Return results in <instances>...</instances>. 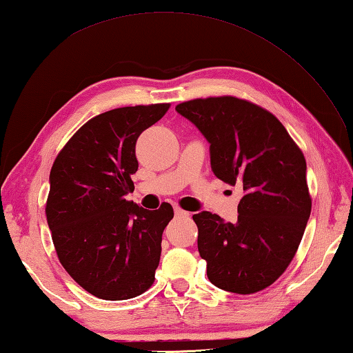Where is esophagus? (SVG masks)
Instances as JSON below:
<instances>
[{"mask_svg":"<svg viewBox=\"0 0 353 353\" xmlns=\"http://www.w3.org/2000/svg\"><path fill=\"white\" fill-rule=\"evenodd\" d=\"M174 214H176V216H179V219H181V216H190V212L183 211V209L179 208V206L174 208Z\"/></svg>","mask_w":353,"mask_h":353,"instance_id":"obj_1","label":"esophagus"}]
</instances>
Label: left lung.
<instances>
[{"label": "left lung", "mask_w": 353, "mask_h": 353, "mask_svg": "<svg viewBox=\"0 0 353 353\" xmlns=\"http://www.w3.org/2000/svg\"><path fill=\"white\" fill-rule=\"evenodd\" d=\"M176 110L211 144L214 174L244 192L236 223L192 215L209 281L236 294L270 287L294 258L311 214L302 150L272 112L236 97L190 100Z\"/></svg>", "instance_id": "8db88e82"}]
</instances>
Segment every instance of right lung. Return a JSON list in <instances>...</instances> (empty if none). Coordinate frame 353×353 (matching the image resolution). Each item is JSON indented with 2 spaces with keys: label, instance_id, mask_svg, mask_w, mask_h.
Returning a JSON list of instances; mask_svg holds the SVG:
<instances>
[{
  "label": "right lung",
  "instance_id": "1",
  "mask_svg": "<svg viewBox=\"0 0 353 353\" xmlns=\"http://www.w3.org/2000/svg\"><path fill=\"white\" fill-rule=\"evenodd\" d=\"M170 103L127 106L89 119L59 152L45 205L52 244L81 288L104 301H125L154 282L170 203L156 211L125 200L138 171L139 134Z\"/></svg>",
  "mask_w": 353,
  "mask_h": 353
}]
</instances>
